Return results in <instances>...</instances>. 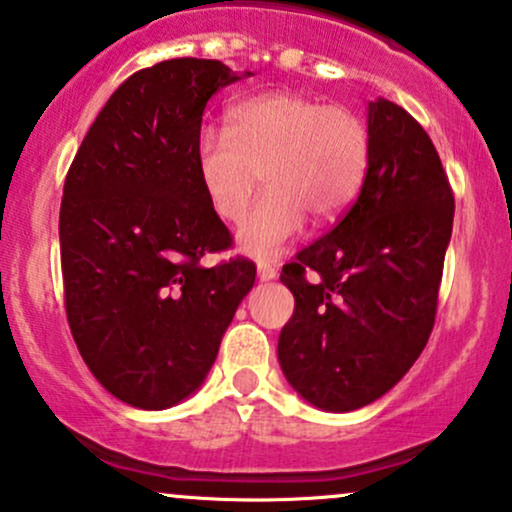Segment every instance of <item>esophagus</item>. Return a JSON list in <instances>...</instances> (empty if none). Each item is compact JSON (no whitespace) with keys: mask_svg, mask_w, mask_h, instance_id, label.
Wrapping results in <instances>:
<instances>
[{"mask_svg":"<svg viewBox=\"0 0 512 512\" xmlns=\"http://www.w3.org/2000/svg\"><path fill=\"white\" fill-rule=\"evenodd\" d=\"M257 279L260 282H272V279H277V267L269 265V262H257Z\"/></svg>","mask_w":512,"mask_h":512,"instance_id":"1","label":"esophagus"}]
</instances>
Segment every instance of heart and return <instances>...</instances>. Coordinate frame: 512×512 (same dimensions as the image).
Segmentation results:
<instances>
[{
    "mask_svg": "<svg viewBox=\"0 0 512 512\" xmlns=\"http://www.w3.org/2000/svg\"><path fill=\"white\" fill-rule=\"evenodd\" d=\"M196 174L211 209L226 221L245 211L257 182L267 192L240 221L238 247L272 257L306 218L333 221L362 189L369 128L345 106L296 92H267L228 111V131L204 126L194 145Z\"/></svg>",
    "mask_w": 512,
    "mask_h": 512,
    "instance_id": "heart-1",
    "label": "heart"
}]
</instances>
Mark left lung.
Wrapping results in <instances>:
<instances>
[{
  "mask_svg": "<svg viewBox=\"0 0 512 512\" xmlns=\"http://www.w3.org/2000/svg\"><path fill=\"white\" fill-rule=\"evenodd\" d=\"M369 167L352 209L284 267L294 316L277 355L303 401L328 413L369 406L428 345L454 196L418 121L369 101Z\"/></svg>",
  "mask_w": 512,
  "mask_h": 512,
  "instance_id": "left-lung-1",
  "label": "left lung"
}]
</instances>
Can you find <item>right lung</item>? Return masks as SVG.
Here are the masks:
<instances>
[{"instance_id": "1", "label": "right lung", "mask_w": 512, "mask_h": 512, "mask_svg": "<svg viewBox=\"0 0 512 512\" xmlns=\"http://www.w3.org/2000/svg\"><path fill=\"white\" fill-rule=\"evenodd\" d=\"M250 75L199 58L145 67L111 94L67 172V323L94 379L133 408L165 411L204 384L255 284L247 260L201 265L230 233L194 157L209 99Z\"/></svg>"}]
</instances>
